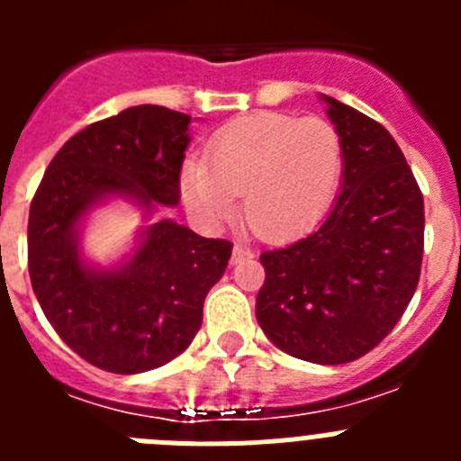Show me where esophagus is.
<instances>
[{
  "label": "esophagus",
  "mask_w": 461,
  "mask_h": 461,
  "mask_svg": "<svg viewBox=\"0 0 461 461\" xmlns=\"http://www.w3.org/2000/svg\"><path fill=\"white\" fill-rule=\"evenodd\" d=\"M247 258H254V249L244 247V244H235L233 256H230V263H233V266H238V263H242V260H247Z\"/></svg>",
  "instance_id": "esophagus-1"
}]
</instances>
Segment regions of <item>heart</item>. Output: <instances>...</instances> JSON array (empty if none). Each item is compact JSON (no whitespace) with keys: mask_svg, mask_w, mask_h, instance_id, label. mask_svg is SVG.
<instances>
[{"mask_svg":"<svg viewBox=\"0 0 461 461\" xmlns=\"http://www.w3.org/2000/svg\"><path fill=\"white\" fill-rule=\"evenodd\" d=\"M344 170V145L323 117L254 113L221 126L205 158H186L182 195L207 223L238 212L266 240H286L319 221L335 198Z\"/></svg>","mask_w":461,"mask_h":461,"instance_id":"obj_1","label":"heart"}]
</instances>
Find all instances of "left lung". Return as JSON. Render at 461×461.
<instances>
[{
    "instance_id": "1",
    "label": "left lung",
    "mask_w": 461,
    "mask_h": 461,
    "mask_svg": "<svg viewBox=\"0 0 461 461\" xmlns=\"http://www.w3.org/2000/svg\"><path fill=\"white\" fill-rule=\"evenodd\" d=\"M344 145L341 191L313 233L260 254L256 319L284 353L344 365L402 319L420 279L425 203L388 129L321 94Z\"/></svg>"
}]
</instances>
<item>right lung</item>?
<instances>
[{
    "instance_id": "1",
    "label": "right lung",
    "mask_w": 461,
    "mask_h": 461,
    "mask_svg": "<svg viewBox=\"0 0 461 461\" xmlns=\"http://www.w3.org/2000/svg\"><path fill=\"white\" fill-rule=\"evenodd\" d=\"M189 124L185 113L149 104L94 122L64 142L32 201L36 300L64 344L105 372H149L186 351L233 251L173 219L142 226L113 267L92 266L80 249L85 217L110 198L142 207L145 219L180 203Z\"/></svg>"
}]
</instances>
